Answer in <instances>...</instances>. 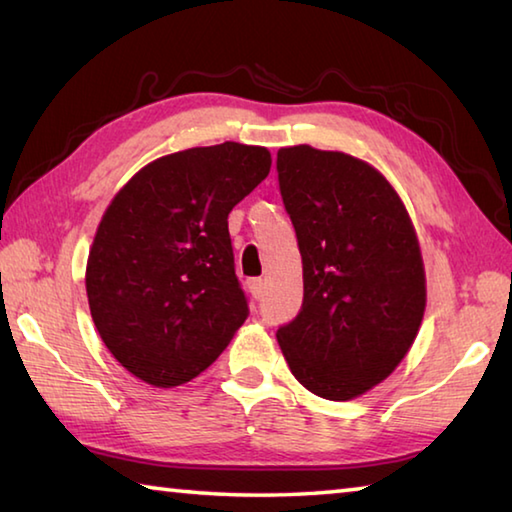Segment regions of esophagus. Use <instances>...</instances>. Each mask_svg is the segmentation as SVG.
I'll list each match as a JSON object with an SVG mask.
<instances>
[{
    "label": "esophagus",
    "mask_w": 512,
    "mask_h": 512,
    "mask_svg": "<svg viewBox=\"0 0 512 512\" xmlns=\"http://www.w3.org/2000/svg\"><path fill=\"white\" fill-rule=\"evenodd\" d=\"M248 293L259 300L264 293V280H259V277H253V280H248Z\"/></svg>",
    "instance_id": "esophagus-1"
}]
</instances>
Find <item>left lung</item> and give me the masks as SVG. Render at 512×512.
Segmentation results:
<instances>
[{"instance_id":"left-lung-1","label":"left lung","mask_w":512,"mask_h":512,"mask_svg":"<svg viewBox=\"0 0 512 512\" xmlns=\"http://www.w3.org/2000/svg\"><path fill=\"white\" fill-rule=\"evenodd\" d=\"M277 176L302 255L304 302L277 329L293 376L351 401L401 365L425 313V268L401 197L345 152L282 147Z\"/></svg>"}]
</instances>
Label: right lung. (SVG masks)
<instances>
[{"label": "right lung", "mask_w": 512, "mask_h": 512, "mask_svg": "<svg viewBox=\"0 0 512 512\" xmlns=\"http://www.w3.org/2000/svg\"><path fill=\"white\" fill-rule=\"evenodd\" d=\"M268 172L266 147L226 141L147 163L111 199L87 259L89 309L143 383L197 378L248 318L228 215Z\"/></svg>", "instance_id": "right-lung-1"}]
</instances>
